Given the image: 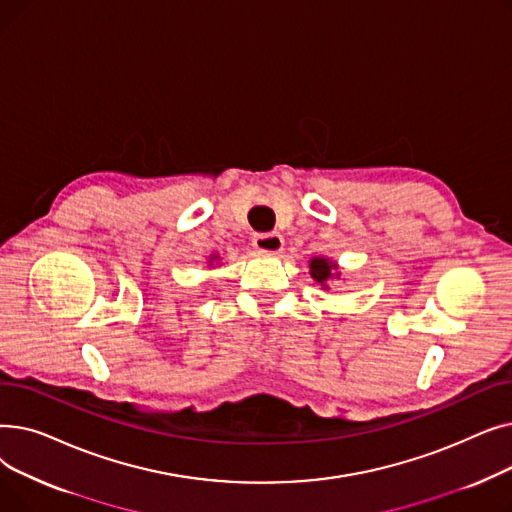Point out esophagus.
<instances>
[{
  "label": "esophagus",
  "mask_w": 512,
  "mask_h": 512,
  "mask_svg": "<svg viewBox=\"0 0 512 512\" xmlns=\"http://www.w3.org/2000/svg\"><path fill=\"white\" fill-rule=\"evenodd\" d=\"M253 247L261 253H280L284 249V238L278 232H267V234H257L253 238Z\"/></svg>",
  "instance_id": "34e87169"
}]
</instances>
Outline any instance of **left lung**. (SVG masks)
<instances>
[{
    "mask_svg": "<svg viewBox=\"0 0 512 512\" xmlns=\"http://www.w3.org/2000/svg\"><path fill=\"white\" fill-rule=\"evenodd\" d=\"M334 270H336V263H332L326 257H313L309 261V274H311V278L315 282H319L324 288H328V280L330 278H334V276L338 278V274H334Z\"/></svg>",
    "mask_w": 512,
    "mask_h": 512,
    "instance_id": "obj_1",
    "label": "left lung"
}]
</instances>
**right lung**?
<instances>
[{
    "label": "right lung",
    "mask_w": 512,
    "mask_h": 512,
    "mask_svg": "<svg viewBox=\"0 0 512 512\" xmlns=\"http://www.w3.org/2000/svg\"><path fill=\"white\" fill-rule=\"evenodd\" d=\"M213 259H218V255H211V257H209V263H211Z\"/></svg>",
    "instance_id": "right-lung-1"
}]
</instances>
